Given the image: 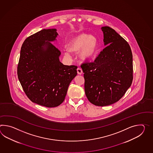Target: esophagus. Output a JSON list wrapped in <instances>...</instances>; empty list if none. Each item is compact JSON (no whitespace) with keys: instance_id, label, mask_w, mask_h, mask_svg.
Segmentation results:
<instances>
[{"instance_id":"esophagus-1","label":"esophagus","mask_w":153,"mask_h":153,"mask_svg":"<svg viewBox=\"0 0 153 153\" xmlns=\"http://www.w3.org/2000/svg\"><path fill=\"white\" fill-rule=\"evenodd\" d=\"M77 74H78V75H81L83 73V71H82V70L81 68H77Z\"/></svg>"}]
</instances>
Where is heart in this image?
Segmentation results:
<instances>
[{
	"label": "heart",
	"mask_w": 153,
	"mask_h": 153,
	"mask_svg": "<svg viewBox=\"0 0 153 153\" xmlns=\"http://www.w3.org/2000/svg\"><path fill=\"white\" fill-rule=\"evenodd\" d=\"M98 41L94 36L82 32L70 40L68 49L64 51L65 56L71 58V53H77L82 60L87 61L95 56L98 49Z\"/></svg>",
	"instance_id": "heart-1"
}]
</instances>
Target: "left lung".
Returning <instances> with one entry per match:
<instances>
[{
	"mask_svg": "<svg viewBox=\"0 0 153 153\" xmlns=\"http://www.w3.org/2000/svg\"><path fill=\"white\" fill-rule=\"evenodd\" d=\"M105 48L93 62L81 65L85 93L97 106L118 102L131 87L133 80V56L128 43L114 29L101 28Z\"/></svg>",
	"mask_w": 153,
	"mask_h": 153,
	"instance_id": "obj_1",
	"label": "left lung"
}]
</instances>
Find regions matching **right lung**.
Instances as JSON below:
<instances>
[{
  "label": "right lung",
  "mask_w": 153,
  "mask_h": 153,
  "mask_svg": "<svg viewBox=\"0 0 153 153\" xmlns=\"http://www.w3.org/2000/svg\"><path fill=\"white\" fill-rule=\"evenodd\" d=\"M56 29H43L27 38L21 48L17 76L24 92L32 102L48 108L64 100L77 67L59 60L60 51L51 43Z\"/></svg>",
  "instance_id": "1"
}]
</instances>
